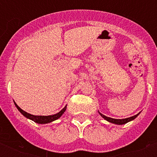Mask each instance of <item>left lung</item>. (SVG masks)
<instances>
[{
    "mask_svg": "<svg viewBox=\"0 0 157 157\" xmlns=\"http://www.w3.org/2000/svg\"><path fill=\"white\" fill-rule=\"evenodd\" d=\"M99 114H100L101 117H103V118H104L106 121L111 122V123H113V124H126L127 122L131 121L135 119V118L139 116V113H138L137 115L133 116V117H129V118H125V119H114V118H111V117H106V116L103 115L102 113H100V112H99Z\"/></svg>",
    "mask_w": 157,
    "mask_h": 157,
    "instance_id": "obj_1",
    "label": "left lung"
}]
</instances>
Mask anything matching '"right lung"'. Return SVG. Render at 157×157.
<instances>
[{
	"instance_id": "right-lung-1",
	"label": "right lung",
	"mask_w": 157,
	"mask_h": 157,
	"mask_svg": "<svg viewBox=\"0 0 157 157\" xmlns=\"http://www.w3.org/2000/svg\"><path fill=\"white\" fill-rule=\"evenodd\" d=\"M14 104H15L16 107L18 108V111H19L24 117L28 118V119L32 120V121H33L36 122V123H38V124H47V123L54 121L55 120H58L59 117H61L62 115L63 114L67 108V106H65L60 112L56 113V114L51 115V116H34V115H32L30 114V113H28V112H24V111H23V109H21L20 107H18V105L16 104L15 103H14Z\"/></svg>"
}]
</instances>
